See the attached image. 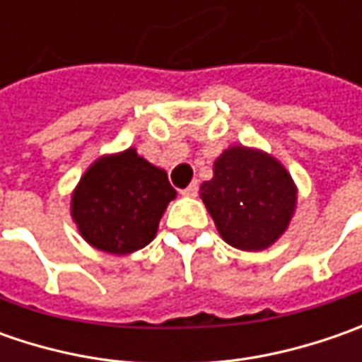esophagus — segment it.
<instances>
[{"label": "esophagus", "instance_id": "34e87169", "mask_svg": "<svg viewBox=\"0 0 362 362\" xmlns=\"http://www.w3.org/2000/svg\"><path fill=\"white\" fill-rule=\"evenodd\" d=\"M197 191H199V185L197 183H191L187 189H183L181 193L185 195V197H197Z\"/></svg>", "mask_w": 362, "mask_h": 362}]
</instances>
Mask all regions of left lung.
Returning <instances> with one entry per match:
<instances>
[{"instance_id": "8db88e82", "label": "left lung", "mask_w": 362, "mask_h": 362, "mask_svg": "<svg viewBox=\"0 0 362 362\" xmlns=\"http://www.w3.org/2000/svg\"><path fill=\"white\" fill-rule=\"evenodd\" d=\"M202 199L223 242L259 252L288 230L298 189L280 160L259 148L233 145L214 163Z\"/></svg>"}]
</instances>
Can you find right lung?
I'll list each match as a JSON object with an SVG mask.
<instances>
[{
  "instance_id": "add662e5",
  "label": "right lung",
  "mask_w": 362,
  "mask_h": 362,
  "mask_svg": "<svg viewBox=\"0 0 362 362\" xmlns=\"http://www.w3.org/2000/svg\"><path fill=\"white\" fill-rule=\"evenodd\" d=\"M175 197L167 173L131 146L92 163L72 193L70 214L92 247L127 256L155 240Z\"/></svg>"
}]
</instances>
